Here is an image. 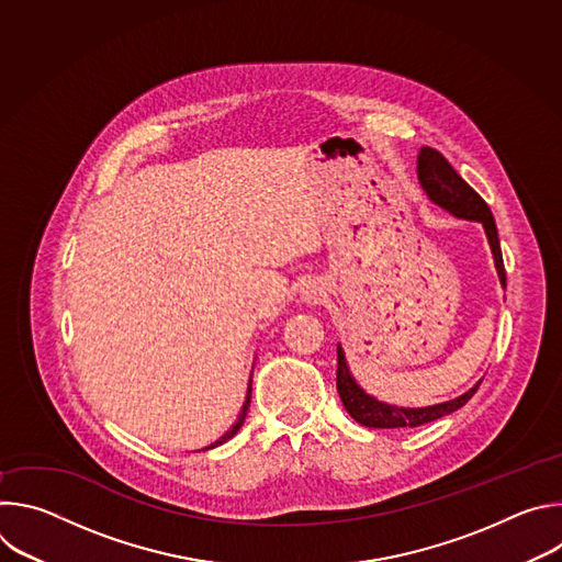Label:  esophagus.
Here are the masks:
<instances>
[{
	"label": "esophagus",
	"mask_w": 562,
	"mask_h": 562,
	"mask_svg": "<svg viewBox=\"0 0 562 562\" xmlns=\"http://www.w3.org/2000/svg\"><path fill=\"white\" fill-rule=\"evenodd\" d=\"M323 297H325V286L323 284L311 282L302 289V302H306V304H317Z\"/></svg>",
	"instance_id": "1"
}]
</instances>
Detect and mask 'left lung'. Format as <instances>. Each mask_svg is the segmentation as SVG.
<instances>
[{"label":"left lung","mask_w":562,"mask_h":562,"mask_svg":"<svg viewBox=\"0 0 562 562\" xmlns=\"http://www.w3.org/2000/svg\"><path fill=\"white\" fill-rule=\"evenodd\" d=\"M418 180H420L423 191L436 206L445 209L447 213H451L458 220H471V222L483 224L492 256H494V265L498 271L501 286L507 289V273H505V265H503L498 228H496V220H494L487 202L453 171V167L442 157V153H438L436 148H429V146H423L418 153ZM477 386H480V382H475L462 395L447 400V403L429 405V407L389 405V403H382V400L369 395L356 382V378L347 364L345 349L338 345V393H340V400L356 423L371 427V429H403V427H420V425L434 423V420L449 416L456 409L464 407L471 400V395L477 391Z\"/></svg>","instance_id":"1"}]
</instances>
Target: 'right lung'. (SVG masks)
<instances>
[{
	"instance_id": "obj_1",
	"label": "right lung",
	"mask_w": 562,
	"mask_h": 562,
	"mask_svg": "<svg viewBox=\"0 0 562 562\" xmlns=\"http://www.w3.org/2000/svg\"><path fill=\"white\" fill-rule=\"evenodd\" d=\"M251 382L254 380H249V389H247V397H245V405H243V409H239V414H237V420H235V425H231V429L224 434V436H220L215 442H211L209 447H204V449H213V447H220V445H224L226 440H231L237 431H239V427L245 425V418H247V412H249V405H251Z\"/></svg>"
}]
</instances>
